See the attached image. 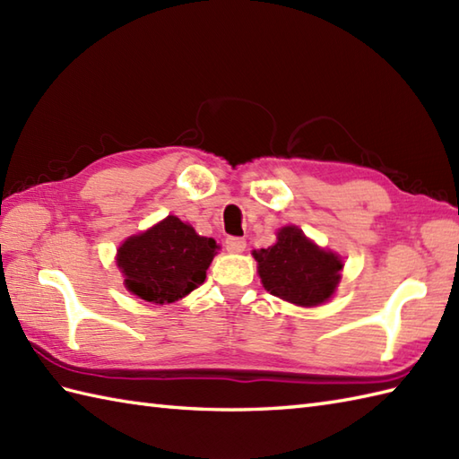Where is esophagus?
<instances>
[{"mask_svg":"<svg viewBox=\"0 0 459 459\" xmlns=\"http://www.w3.org/2000/svg\"><path fill=\"white\" fill-rule=\"evenodd\" d=\"M224 247H227L229 252H242L247 248V240L240 237H229L227 242H224Z\"/></svg>","mask_w":459,"mask_h":459,"instance_id":"34e87169","label":"esophagus"}]
</instances>
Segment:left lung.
<instances>
[{"label":"left lung","mask_w":459,"mask_h":459,"mask_svg":"<svg viewBox=\"0 0 459 459\" xmlns=\"http://www.w3.org/2000/svg\"><path fill=\"white\" fill-rule=\"evenodd\" d=\"M262 284L296 306H319L333 294L343 262L321 250L298 227H284L274 247L255 252Z\"/></svg>","instance_id":"left-lung-1"}]
</instances>
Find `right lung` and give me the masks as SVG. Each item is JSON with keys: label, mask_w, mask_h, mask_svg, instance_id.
<instances>
[{"label": "right lung", "mask_w": 459, "mask_h": 459, "mask_svg": "<svg viewBox=\"0 0 459 459\" xmlns=\"http://www.w3.org/2000/svg\"><path fill=\"white\" fill-rule=\"evenodd\" d=\"M214 250L217 242L169 214L126 240L116 260L132 294L152 304H171L203 284Z\"/></svg>", "instance_id": "add662e5"}]
</instances>
